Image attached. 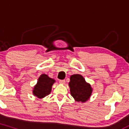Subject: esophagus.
Wrapping results in <instances>:
<instances>
[{
  "label": "esophagus",
  "instance_id": "obj_1",
  "mask_svg": "<svg viewBox=\"0 0 129 129\" xmlns=\"http://www.w3.org/2000/svg\"><path fill=\"white\" fill-rule=\"evenodd\" d=\"M59 83L62 84H64L66 83V81H65V80H59Z\"/></svg>",
  "mask_w": 129,
  "mask_h": 129
}]
</instances>
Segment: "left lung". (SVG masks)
Here are the masks:
<instances>
[{
  "mask_svg": "<svg viewBox=\"0 0 129 129\" xmlns=\"http://www.w3.org/2000/svg\"><path fill=\"white\" fill-rule=\"evenodd\" d=\"M69 86L71 94L78 102L87 101L92 91L90 85L85 82L83 77L78 74L71 76Z\"/></svg>",
  "mask_w": 129,
  "mask_h": 129,
  "instance_id": "8db88e82",
  "label": "left lung"
}]
</instances>
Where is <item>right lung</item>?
Here are the masks:
<instances>
[{"instance_id": "obj_1", "label": "right lung", "mask_w": 129, "mask_h": 129, "mask_svg": "<svg viewBox=\"0 0 129 129\" xmlns=\"http://www.w3.org/2000/svg\"><path fill=\"white\" fill-rule=\"evenodd\" d=\"M55 82L45 74H43L39 77L38 84L33 90V94L39 98H42L48 95L51 92V87Z\"/></svg>"}]
</instances>
